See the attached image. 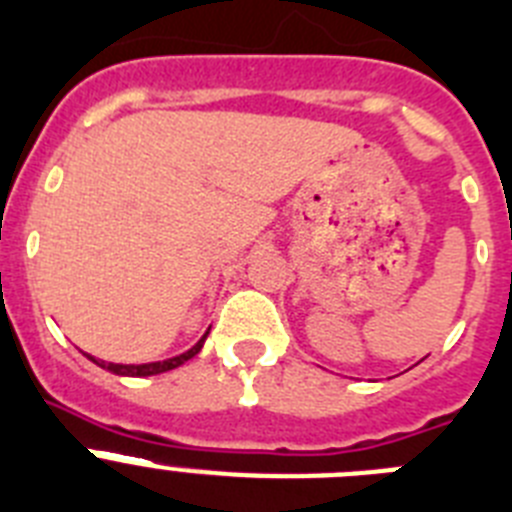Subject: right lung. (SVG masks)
Returning a JSON list of instances; mask_svg holds the SVG:
<instances>
[{"label":"right lung","mask_w":512,"mask_h":512,"mask_svg":"<svg viewBox=\"0 0 512 512\" xmlns=\"http://www.w3.org/2000/svg\"><path fill=\"white\" fill-rule=\"evenodd\" d=\"M207 336H209V331L204 333V336L199 338V341L194 343V346H191L189 351L179 353V356H174V358H166V361H154V364H108V361H100V358L90 356V353H85V356H88L90 361H93V364H98L100 369L111 371V374H118V376H156V374H164V371L176 369V366L186 364L189 358L197 356V353L202 351V346H204V341H207Z\"/></svg>","instance_id":"add662e5"}]
</instances>
